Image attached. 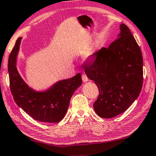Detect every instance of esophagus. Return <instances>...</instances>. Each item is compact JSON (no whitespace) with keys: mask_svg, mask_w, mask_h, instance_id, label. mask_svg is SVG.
Listing matches in <instances>:
<instances>
[{"mask_svg":"<svg viewBox=\"0 0 156 156\" xmlns=\"http://www.w3.org/2000/svg\"><path fill=\"white\" fill-rule=\"evenodd\" d=\"M82 80H83V82L88 81V78L86 74H84V73L82 74Z\"/></svg>","mask_w":156,"mask_h":156,"instance_id":"34e87169","label":"esophagus"}]
</instances>
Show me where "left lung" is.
<instances>
[{
    "instance_id": "1",
    "label": "left lung",
    "mask_w": 156,
    "mask_h": 156,
    "mask_svg": "<svg viewBox=\"0 0 156 156\" xmlns=\"http://www.w3.org/2000/svg\"><path fill=\"white\" fill-rule=\"evenodd\" d=\"M118 39L102 47L84 65V71L98 88L96 113L112 118L125 112L138 97L143 83L142 52L129 28L120 25Z\"/></svg>"
}]
</instances>
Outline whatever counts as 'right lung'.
Here are the masks:
<instances>
[{
  "instance_id": "obj_1",
  "label": "right lung",
  "mask_w": 156,
  "mask_h": 156,
  "mask_svg": "<svg viewBox=\"0 0 156 156\" xmlns=\"http://www.w3.org/2000/svg\"><path fill=\"white\" fill-rule=\"evenodd\" d=\"M21 37L16 42L9 58L8 70L10 89L13 99L30 117L42 122H59L68 109L71 96L82 83L78 73L69 79L60 80L44 92H37L25 83L16 69V57Z\"/></svg>"
}]
</instances>
